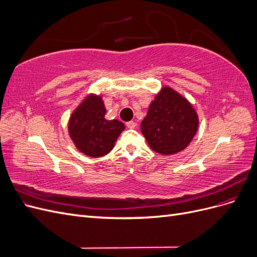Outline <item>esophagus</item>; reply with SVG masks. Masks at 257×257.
<instances>
[{"mask_svg": "<svg viewBox=\"0 0 257 257\" xmlns=\"http://www.w3.org/2000/svg\"><path fill=\"white\" fill-rule=\"evenodd\" d=\"M126 126L128 128H134L136 126V123L134 121H128V122H126Z\"/></svg>", "mask_w": 257, "mask_h": 257, "instance_id": "obj_1", "label": "esophagus"}]
</instances>
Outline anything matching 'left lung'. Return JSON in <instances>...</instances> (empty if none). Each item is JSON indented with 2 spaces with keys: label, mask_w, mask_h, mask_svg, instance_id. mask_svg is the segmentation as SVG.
<instances>
[{
  "label": "left lung",
  "mask_w": 257,
  "mask_h": 257,
  "mask_svg": "<svg viewBox=\"0 0 257 257\" xmlns=\"http://www.w3.org/2000/svg\"><path fill=\"white\" fill-rule=\"evenodd\" d=\"M198 128V115L191 103L169 87L154 97L142 122V133L148 145L163 155L182 151Z\"/></svg>",
  "instance_id": "8db88e82"
}]
</instances>
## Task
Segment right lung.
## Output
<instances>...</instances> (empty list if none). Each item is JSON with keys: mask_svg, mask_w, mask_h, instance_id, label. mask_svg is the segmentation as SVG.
Returning a JSON list of instances; mask_svg holds the SVG:
<instances>
[{"mask_svg": "<svg viewBox=\"0 0 257 257\" xmlns=\"http://www.w3.org/2000/svg\"><path fill=\"white\" fill-rule=\"evenodd\" d=\"M105 113L102 97L90 94L69 118V136L77 149L90 158H99L109 153L116 138L125 128L118 120H106Z\"/></svg>", "mask_w": 257, "mask_h": 257, "instance_id": "obj_1", "label": "right lung"}]
</instances>
